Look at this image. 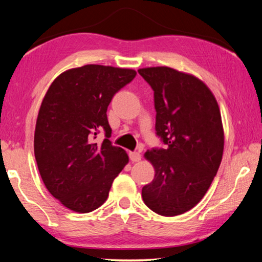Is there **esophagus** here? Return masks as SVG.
<instances>
[{
	"mask_svg": "<svg viewBox=\"0 0 262 262\" xmlns=\"http://www.w3.org/2000/svg\"><path fill=\"white\" fill-rule=\"evenodd\" d=\"M129 158L133 163L141 161V155L139 152H129Z\"/></svg>",
	"mask_w": 262,
	"mask_h": 262,
	"instance_id": "34e87169",
	"label": "esophagus"
}]
</instances>
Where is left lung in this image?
I'll return each instance as SVG.
<instances>
[{"label": "left lung", "instance_id": "8db88e82", "mask_svg": "<svg viewBox=\"0 0 262 262\" xmlns=\"http://www.w3.org/2000/svg\"><path fill=\"white\" fill-rule=\"evenodd\" d=\"M139 74L154 90L155 128L166 144L144 154L155 178L142 188V198L156 214H184L205 196L223 156L219 104L194 75L170 67L142 68Z\"/></svg>", "mask_w": 262, "mask_h": 262}]
</instances>
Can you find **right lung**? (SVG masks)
Segmentation results:
<instances>
[{
	"label": "right lung",
	"mask_w": 262,
	"mask_h": 262,
	"mask_svg": "<svg viewBox=\"0 0 262 262\" xmlns=\"http://www.w3.org/2000/svg\"><path fill=\"white\" fill-rule=\"evenodd\" d=\"M136 76L134 69L85 64L60 74L48 88L34 130V156L41 179L68 209L85 214L107 200L127 152L108 137L107 106ZM100 130L106 137L94 142Z\"/></svg>",
	"instance_id": "add662e5"
}]
</instances>
